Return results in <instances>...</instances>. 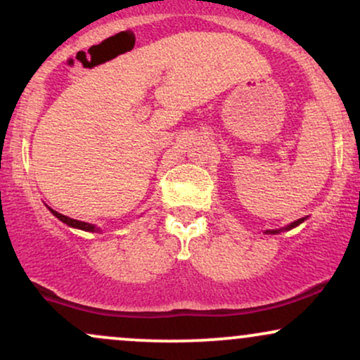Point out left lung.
<instances>
[{
    "mask_svg": "<svg viewBox=\"0 0 360 360\" xmlns=\"http://www.w3.org/2000/svg\"><path fill=\"white\" fill-rule=\"evenodd\" d=\"M303 221H304V218H300V220L292 221L291 225H288L286 229H284V230H291V229H295V226H298L300 223H303ZM267 233H279V230H267Z\"/></svg>",
    "mask_w": 360,
    "mask_h": 360,
    "instance_id": "1",
    "label": "left lung"
}]
</instances>
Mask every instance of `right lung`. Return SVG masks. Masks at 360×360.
<instances>
[{
  "mask_svg": "<svg viewBox=\"0 0 360 360\" xmlns=\"http://www.w3.org/2000/svg\"><path fill=\"white\" fill-rule=\"evenodd\" d=\"M49 210H51L53 217H57V218H59V220H60V221H64L65 225H69V226H74V229L84 230V232H100V229H96V226H94V225H91V223L79 221V220H74V218H69V217H65V214H62V213H57L56 210H52V208H49Z\"/></svg>",
  "mask_w": 360,
  "mask_h": 360,
  "instance_id": "add662e5",
  "label": "right lung"
}]
</instances>
